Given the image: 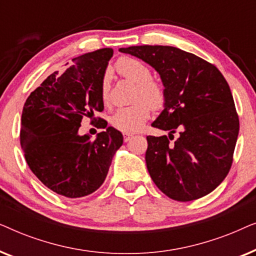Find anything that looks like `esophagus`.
<instances>
[{
    "label": "esophagus",
    "instance_id": "obj_1",
    "mask_svg": "<svg viewBox=\"0 0 256 256\" xmlns=\"http://www.w3.org/2000/svg\"><path fill=\"white\" fill-rule=\"evenodd\" d=\"M132 138V134H129V132H124V142H128L129 140H130Z\"/></svg>",
    "mask_w": 256,
    "mask_h": 256
}]
</instances>
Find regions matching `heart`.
Listing matches in <instances>:
<instances>
[{
  "label": "heart",
  "instance_id": "b5f03b06",
  "mask_svg": "<svg viewBox=\"0 0 256 256\" xmlns=\"http://www.w3.org/2000/svg\"><path fill=\"white\" fill-rule=\"evenodd\" d=\"M114 68L124 78L136 85L134 104L121 107L110 118V124L115 129L124 132L140 130L150 118L152 110H158L164 107L166 92L164 86L152 79V72L148 65L132 57H120L115 62ZM100 98L104 104L110 101V76L104 73L100 82Z\"/></svg>",
  "mask_w": 256,
  "mask_h": 256
}]
</instances>
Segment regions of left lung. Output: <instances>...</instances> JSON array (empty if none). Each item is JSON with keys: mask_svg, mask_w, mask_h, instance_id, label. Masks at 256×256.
Masks as SVG:
<instances>
[{"mask_svg": "<svg viewBox=\"0 0 256 256\" xmlns=\"http://www.w3.org/2000/svg\"><path fill=\"white\" fill-rule=\"evenodd\" d=\"M160 73L166 101L152 127L169 136H146V168L156 186L177 202L212 192L230 172L239 135L233 96L222 72L198 56L174 46L120 48ZM180 136L174 142L173 134Z\"/></svg>", "mask_w": 256, "mask_h": 256, "instance_id": "8db88e82", "label": "left lung"}]
</instances>
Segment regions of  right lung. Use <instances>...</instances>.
<instances>
[{
    "instance_id": "1",
    "label": "right lung",
    "mask_w": 256,
    "mask_h": 256,
    "mask_svg": "<svg viewBox=\"0 0 256 256\" xmlns=\"http://www.w3.org/2000/svg\"><path fill=\"white\" fill-rule=\"evenodd\" d=\"M110 48L73 58L62 74L54 72L28 98L23 107L20 146L31 171L45 186L68 198L88 196L102 185L122 134L94 113L104 110L100 82ZM85 117L106 130L92 140L78 130Z\"/></svg>"
}]
</instances>
